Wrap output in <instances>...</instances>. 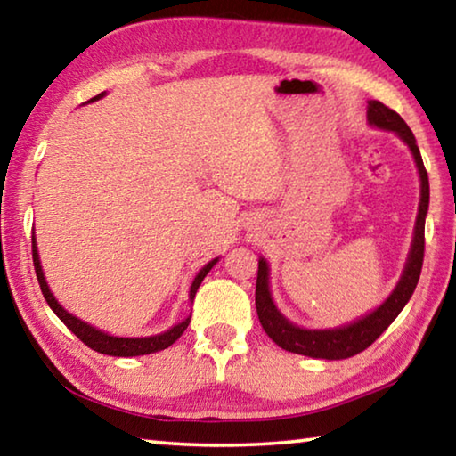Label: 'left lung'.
<instances>
[{
	"instance_id": "left-lung-1",
	"label": "left lung",
	"mask_w": 456,
	"mask_h": 456,
	"mask_svg": "<svg viewBox=\"0 0 456 456\" xmlns=\"http://www.w3.org/2000/svg\"><path fill=\"white\" fill-rule=\"evenodd\" d=\"M368 122L372 126L392 130L396 133L403 141L408 144V149L412 151L416 168L420 175V205H419V217H416L412 247L408 253L404 273L400 277L395 291L390 293V297L374 310L372 314L364 315L362 320H356L354 323L334 330H305L293 326L277 310L272 293H269V267L267 261L259 259L257 269V285H256V307L261 326H264L265 334L280 346V348L302 354V356L310 358H322V360H344L352 358L356 354L364 352L368 346H372L378 336L396 320V315L403 312V307L408 304V299L416 289L419 283L422 259H424V219H427L428 211V175L424 168L422 157L419 146H416V138L412 130L408 128L406 122L400 118V114L392 110V108L384 106L378 100H370L368 102Z\"/></svg>"
}]
</instances>
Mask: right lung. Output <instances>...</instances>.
Returning a JSON list of instances; mask_svg holds the SVG:
<instances>
[{"label": "right lung", "instance_id": "add662e5", "mask_svg": "<svg viewBox=\"0 0 456 456\" xmlns=\"http://www.w3.org/2000/svg\"><path fill=\"white\" fill-rule=\"evenodd\" d=\"M104 92H100L98 96L90 98L88 102H94V100L102 98ZM32 257H34V269H36V275H37V283H40V289L44 293L45 302L52 307V312L58 315V318L66 323L68 328H70L76 336H78L84 344L88 346V348L96 350L100 354H106V356H122V358H128V356H144V354H152V352H160L168 348V346L175 344L176 339L181 338V334L184 330H187L191 318H187L181 323H176L171 330L163 331V334H157V336H149V338H117V336H110V334H104V331L96 330L94 326H90V323L82 322L76 318V315L68 314L64 307H61L56 297L52 296V291L48 288V283H45V277L42 272V265H40V256H37V247H36V237H32ZM219 259H213L207 264L200 272L197 273L195 281L191 283V291H189V299L192 302L195 299V293L199 289L200 281L205 280V275L211 272V267L217 264Z\"/></svg>", "mask_w": 456, "mask_h": 456}]
</instances>
